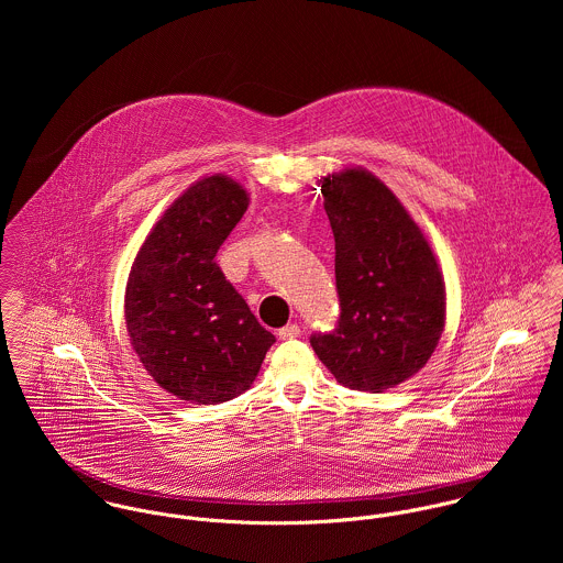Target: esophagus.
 <instances>
[{
  "instance_id": "esophagus-1",
  "label": "esophagus",
  "mask_w": 563,
  "mask_h": 563,
  "mask_svg": "<svg viewBox=\"0 0 563 563\" xmlns=\"http://www.w3.org/2000/svg\"><path fill=\"white\" fill-rule=\"evenodd\" d=\"M277 335H279V340H292V338H299V335H301V327H299L297 322H290V324L282 327Z\"/></svg>"
}]
</instances>
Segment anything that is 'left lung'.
Instances as JSON below:
<instances>
[{
	"label": "left lung",
	"mask_w": 563,
	"mask_h": 563,
	"mask_svg": "<svg viewBox=\"0 0 563 563\" xmlns=\"http://www.w3.org/2000/svg\"><path fill=\"white\" fill-rule=\"evenodd\" d=\"M340 319L310 338L338 384L384 393L431 357L446 319L438 260L397 195L366 168L322 177Z\"/></svg>",
	"instance_id": "left-lung-1"
}]
</instances>
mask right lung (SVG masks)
<instances>
[{"instance_id": "right-lung-1", "label": "right lung", "mask_w": 563, "mask_h": 563, "mask_svg": "<svg viewBox=\"0 0 563 563\" xmlns=\"http://www.w3.org/2000/svg\"><path fill=\"white\" fill-rule=\"evenodd\" d=\"M246 206V190L228 175L195 181L162 214L128 277L130 342L154 382L181 401L239 397L275 342L214 260Z\"/></svg>"}]
</instances>
